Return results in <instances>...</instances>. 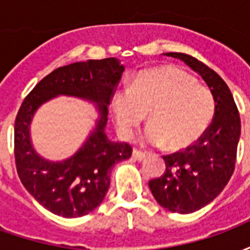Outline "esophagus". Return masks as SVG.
<instances>
[{
  "label": "esophagus",
  "instance_id": "1",
  "mask_svg": "<svg viewBox=\"0 0 250 250\" xmlns=\"http://www.w3.org/2000/svg\"><path fill=\"white\" fill-rule=\"evenodd\" d=\"M132 157L135 158L136 161H143L146 158V152L141 151V150H134L132 151Z\"/></svg>",
  "mask_w": 250,
  "mask_h": 250
}]
</instances>
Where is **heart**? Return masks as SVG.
I'll list each match as a JSON object with an SVG mask.
<instances>
[{
	"instance_id": "b5f03b06",
	"label": "heart",
	"mask_w": 250,
	"mask_h": 250,
	"mask_svg": "<svg viewBox=\"0 0 250 250\" xmlns=\"http://www.w3.org/2000/svg\"><path fill=\"white\" fill-rule=\"evenodd\" d=\"M115 120L122 135L130 139L148 112L145 142L168 150H182L198 141L213 120L214 96L191 75L175 66L139 72L130 88L112 99Z\"/></svg>"
}]
</instances>
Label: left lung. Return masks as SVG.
Segmentation results:
<instances>
[{
  "label": "left lung",
  "instance_id": "8db88e82",
  "mask_svg": "<svg viewBox=\"0 0 250 250\" xmlns=\"http://www.w3.org/2000/svg\"><path fill=\"white\" fill-rule=\"evenodd\" d=\"M165 55L182 60L197 72L215 102L214 116L204 135L182 151L165 155V173L148 182L161 206L188 214L210 204L229 182L236 166L241 122L230 89L213 69L186 53Z\"/></svg>",
  "mask_w": 250,
  "mask_h": 250
}]
</instances>
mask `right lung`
Instances as JSON below:
<instances>
[{"label": "right lung", "instance_id": "obj_1", "mask_svg": "<svg viewBox=\"0 0 250 250\" xmlns=\"http://www.w3.org/2000/svg\"><path fill=\"white\" fill-rule=\"evenodd\" d=\"M125 66L115 57L79 62L57 68L24 99L14 122V158L21 182L35 199L53 214L76 218L103 202L109 188L111 167L128 159V143L109 141L105 134L108 104ZM59 94L97 104L99 119L78 151L64 161L40 157L30 141V122L41 104Z\"/></svg>", "mask_w": 250, "mask_h": 250}]
</instances>
